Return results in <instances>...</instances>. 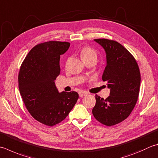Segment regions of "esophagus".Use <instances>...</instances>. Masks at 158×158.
<instances>
[{"label":"esophagus","mask_w":158,"mask_h":158,"mask_svg":"<svg viewBox=\"0 0 158 158\" xmlns=\"http://www.w3.org/2000/svg\"><path fill=\"white\" fill-rule=\"evenodd\" d=\"M88 94V93L85 91H81L79 92V95L80 97H85V96H86Z\"/></svg>","instance_id":"obj_1"}]
</instances>
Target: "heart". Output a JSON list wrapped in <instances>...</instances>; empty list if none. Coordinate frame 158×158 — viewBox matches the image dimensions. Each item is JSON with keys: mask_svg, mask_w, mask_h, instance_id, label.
I'll return each mask as SVG.
<instances>
[{"mask_svg": "<svg viewBox=\"0 0 158 158\" xmlns=\"http://www.w3.org/2000/svg\"><path fill=\"white\" fill-rule=\"evenodd\" d=\"M80 54H81V57L83 61L88 60H89V59H96L97 60V52L95 51L94 49L89 47V46L83 47L81 50Z\"/></svg>", "mask_w": 158, "mask_h": 158, "instance_id": "1", "label": "heart"}]
</instances>
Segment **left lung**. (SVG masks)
Instances as JSON below:
<instances>
[{"mask_svg": "<svg viewBox=\"0 0 158 158\" xmlns=\"http://www.w3.org/2000/svg\"><path fill=\"white\" fill-rule=\"evenodd\" d=\"M106 53V67L102 75L110 89L106 99L95 96L92 114L107 126L121 123L130 115L138 101L140 73L135 58L120 43L107 39H96Z\"/></svg>", "mask_w": 158, "mask_h": 158, "instance_id": "left-lung-1", "label": "left lung"}]
</instances>
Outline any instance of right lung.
<instances>
[{"instance_id": "add662e5", "label": "right lung", "mask_w": 158, "mask_h": 158, "mask_svg": "<svg viewBox=\"0 0 158 158\" xmlns=\"http://www.w3.org/2000/svg\"><path fill=\"white\" fill-rule=\"evenodd\" d=\"M70 46L66 42L41 43L29 51L21 65L18 75L21 97L31 115L46 125L64 120L79 98L77 92H59L55 83L60 73V55Z\"/></svg>"}]
</instances>
